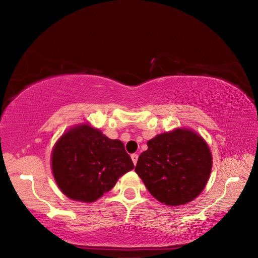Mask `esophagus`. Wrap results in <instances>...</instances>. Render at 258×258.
Instances as JSON below:
<instances>
[{"label":"esophagus","instance_id":"34e87169","mask_svg":"<svg viewBox=\"0 0 258 258\" xmlns=\"http://www.w3.org/2000/svg\"><path fill=\"white\" fill-rule=\"evenodd\" d=\"M131 157H132V161H133V163H134V165H136V163H138L139 155H138V154H132V155H131Z\"/></svg>","mask_w":258,"mask_h":258}]
</instances>
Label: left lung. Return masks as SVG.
Masks as SVG:
<instances>
[{"label":"left lung","instance_id":"1","mask_svg":"<svg viewBox=\"0 0 258 258\" xmlns=\"http://www.w3.org/2000/svg\"><path fill=\"white\" fill-rule=\"evenodd\" d=\"M212 164L204 139L191 130L176 128L147 142L135 172L157 201L178 206L201 194L210 178Z\"/></svg>","mask_w":258,"mask_h":258}]
</instances>
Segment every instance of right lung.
Listing matches in <instances>:
<instances>
[{
    "label": "right lung",
    "instance_id": "right-lung-1",
    "mask_svg": "<svg viewBox=\"0 0 258 258\" xmlns=\"http://www.w3.org/2000/svg\"><path fill=\"white\" fill-rule=\"evenodd\" d=\"M51 163L62 193L84 203L100 199L134 168L122 142L108 139L89 124L74 126L58 139Z\"/></svg>",
    "mask_w": 258,
    "mask_h": 258
}]
</instances>
